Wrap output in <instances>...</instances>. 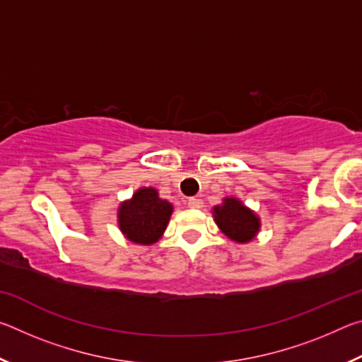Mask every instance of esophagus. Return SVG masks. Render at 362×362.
Instances as JSON below:
<instances>
[{"label": "esophagus", "mask_w": 362, "mask_h": 362, "mask_svg": "<svg viewBox=\"0 0 362 362\" xmlns=\"http://www.w3.org/2000/svg\"><path fill=\"white\" fill-rule=\"evenodd\" d=\"M187 204H188V207H192V209H199V207H203V199H199V198H189L188 201H187Z\"/></svg>", "instance_id": "1"}]
</instances>
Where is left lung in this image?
I'll use <instances>...</instances> for the list:
<instances>
[{
  "label": "left lung",
  "mask_w": 362,
  "mask_h": 362,
  "mask_svg": "<svg viewBox=\"0 0 362 362\" xmlns=\"http://www.w3.org/2000/svg\"><path fill=\"white\" fill-rule=\"evenodd\" d=\"M214 217L222 233L236 243L250 241L260 228L255 214L235 198H226L222 206L214 207Z\"/></svg>",
  "instance_id": "8db88e82"
}]
</instances>
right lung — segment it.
<instances>
[{
    "mask_svg": "<svg viewBox=\"0 0 362 362\" xmlns=\"http://www.w3.org/2000/svg\"><path fill=\"white\" fill-rule=\"evenodd\" d=\"M173 206L158 196L155 188H142L119 207V228L137 244H153L166 230Z\"/></svg>",
    "mask_w": 362,
    "mask_h": 362,
    "instance_id": "add662e5",
    "label": "right lung"
}]
</instances>
